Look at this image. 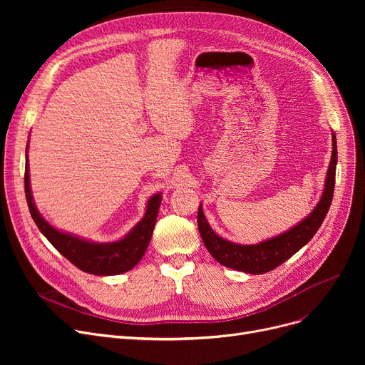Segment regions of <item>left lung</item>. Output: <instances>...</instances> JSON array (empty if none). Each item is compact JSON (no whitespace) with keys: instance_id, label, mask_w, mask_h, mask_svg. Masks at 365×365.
<instances>
[{"instance_id":"left-lung-1","label":"left lung","mask_w":365,"mask_h":365,"mask_svg":"<svg viewBox=\"0 0 365 365\" xmlns=\"http://www.w3.org/2000/svg\"><path fill=\"white\" fill-rule=\"evenodd\" d=\"M331 160L327 170V178H325L322 195L308 216L277 237L264 240L257 244L244 245L225 240L220 235H217L207 222L205 215L202 212V205L200 204L198 229L208 253L226 267H231V269L241 271L245 274L259 275L275 269L277 266H279L287 259H290L293 255H296L303 245L308 244L317 234L325 216H327L334 194L337 143L336 134L331 133Z\"/></svg>"}]
</instances>
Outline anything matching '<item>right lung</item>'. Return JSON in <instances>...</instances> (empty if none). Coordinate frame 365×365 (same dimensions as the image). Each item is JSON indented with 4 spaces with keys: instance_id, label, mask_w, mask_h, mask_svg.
I'll return each instance as SVG.
<instances>
[{
    "instance_id": "1",
    "label": "right lung",
    "mask_w": 365,
    "mask_h": 365,
    "mask_svg": "<svg viewBox=\"0 0 365 365\" xmlns=\"http://www.w3.org/2000/svg\"><path fill=\"white\" fill-rule=\"evenodd\" d=\"M25 194L31 216L36 223L41 234L50 241V244L65 256L78 269L93 275H118L124 274L136 266L146 253L153 227H155L157 216L163 194L158 192L148 200L146 212L142 220L134 226L128 234L118 241L112 242H96L87 238H81L50 225L43 215L38 212L34 202L31 180H29V164H28V145H26V163H25Z\"/></svg>"
}]
</instances>
